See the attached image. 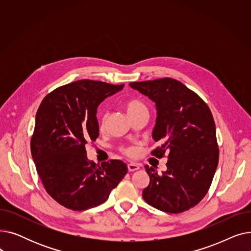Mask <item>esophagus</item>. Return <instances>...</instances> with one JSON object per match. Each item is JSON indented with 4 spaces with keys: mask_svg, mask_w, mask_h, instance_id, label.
<instances>
[{
    "mask_svg": "<svg viewBox=\"0 0 251 251\" xmlns=\"http://www.w3.org/2000/svg\"><path fill=\"white\" fill-rule=\"evenodd\" d=\"M127 167H128L129 172H134V171L139 169V166L137 164H135V163H130V164H128Z\"/></svg>",
    "mask_w": 251,
    "mask_h": 251,
    "instance_id": "34e87169",
    "label": "esophagus"
}]
</instances>
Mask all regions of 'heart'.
Here are the masks:
<instances>
[{
  "label": "heart",
  "instance_id": "obj_1",
  "mask_svg": "<svg viewBox=\"0 0 251 251\" xmlns=\"http://www.w3.org/2000/svg\"><path fill=\"white\" fill-rule=\"evenodd\" d=\"M125 110L127 112V114L129 116H131L141 110H148V109H147V105L144 104L142 101H140L138 100H129L125 103ZM107 118H108V114H103L101 116V119H100V126L101 127H104L105 122H107ZM122 151L128 156H134V155H136L138 150L136 147H133V146H126V147L122 148Z\"/></svg>",
  "mask_w": 251,
  "mask_h": 251
}]
</instances>
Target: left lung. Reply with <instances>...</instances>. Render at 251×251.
<instances>
[{
    "label": "left lung",
    "instance_id": "obj_1",
    "mask_svg": "<svg viewBox=\"0 0 251 251\" xmlns=\"http://www.w3.org/2000/svg\"><path fill=\"white\" fill-rule=\"evenodd\" d=\"M129 85L155 102L152 138L161 146L151 154H166L169 159L162 174L146 166L150 184L142 191L143 200L166 213L185 212L205 196L218 167L212 112L201 97L176 79L167 77Z\"/></svg>",
    "mask_w": 251,
    "mask_h": 251
}]
</instances>
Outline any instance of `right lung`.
I'll return each mask as SVG.
<instances>
[{
  "label": "right lung",
  "instance_id": "obj_1",
  "mask_svg": "<svg viewBox=\"0 0 251 251\" xmlns=\"http://www.w3.org/2000/svg\"><path fill=\"white\" fill-rule=\"evenodd\" d=\"M123 87L78 80L52 90L39 105L31 155L45 189L61 205L72 210L98 206L127 174L122 161L97 165L87 159L85 150L100 134L99 104Z\"/></svg>",
  "mask_w": 251,
  "mask_h": 251
}]
</instances>
